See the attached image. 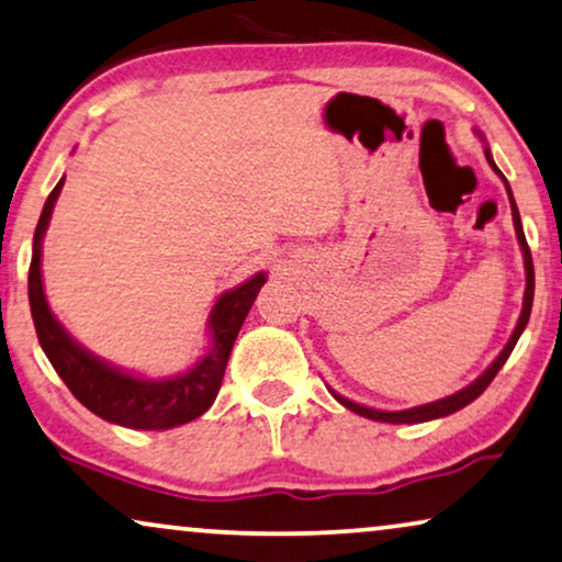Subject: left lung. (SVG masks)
Instances as JSON below:
<instances>
[{"instance_id": "8db88e82", "label": "left lung", "mask_w": 562, "mask_h": 562, "mask_svg": "<svg viewBox=\"0 0 562 562\" xmlns=\"http://www.w3.org/2000/svg\"><path fill=\"white\" fill-rule=\"evenodd\" d=\"M486 160L491 164V168L502 176L504 187H506V194H509V204H512V217H514V229H517V240H519V248H521V256H525V276H527V286H525V302H521V314L517 319V327H514V333L509 337V342L504 345V350L498 352L494 363H491L486 371H483L479 379L473 383H468L465 389H460L458 394L452 396H445V398H437V402H429V404H422V406H412V409H402V412H383V409H371V406H363V404H356L350 402V398H345L337 394V391L329 389V394H333L337 402H340L345 409L360 414V417L366 419H373V422H389V425H419V422H429V419H440V417H448V414L463 409L471 402H475L483 391L488 389V383L496 379V373L502 371V366L506 363V358L512 356L514 345H517L519 335L525 333L527 322H529V312H532V299H535V266H532V252H529V245H527V237H525V229H521V220H519V210H517V202H514L512 196V189L509 183H506L504 173L498 171L494 158H491V150L486 148Z\"/></svg>"}]
</instances>
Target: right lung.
<instances>
[{
	"mask_svg": "<svg viewBox=\"0 0 562 562\" xmlns=\"http://www.w3.org/2000/svg\"><path fill=\"white\" fill-rule=\"evenodd\" d=\"M64 181L66 176L45 199L43 214L35 227L33 260H30L27 276L30 312H33L37 340H41V348L48 356L50 366L56 368V373L71 389V394L89 412L112 422V425L130 429H171L202 417L217 398L235 337L240 333L260 286L266 283V273H256L240 286L225 291L214 302L210 312V352H204V358H199L187 373L171 375V379H143V375L114 368L66 333V327L50 312L43 291V235L48 229L53 206H56V199L64 189Z\"/></svg>",
	"mask_w": 562,
	"mask_h": 562,
	"instance_id": "add662e5",
	"label": "right lung"
}]
</instances>
